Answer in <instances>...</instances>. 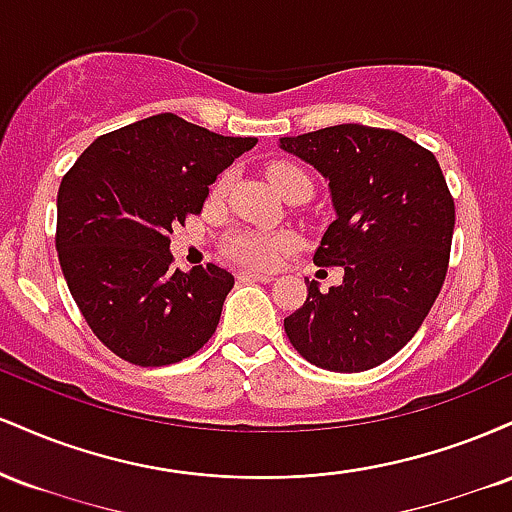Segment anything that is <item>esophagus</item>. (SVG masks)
I'll return each instance as SVG.
<instances>
[{
	"mask_svg": "<svg viewBox=\"0 0 512 512\" xmlns=\"http://www.w3.org/2000/svg\"><path fill=\"white\" fill-rule=\"evenodd\" d=\"M240 279L262 281V284H269V281H274V276L272 274H260V272H240Z\"/></svg>",
	"mask_w": 512,
	"mask_h": 512,
	"instance_id": "esophagus-1",
	"label": "esophagus"
}]
</instances>
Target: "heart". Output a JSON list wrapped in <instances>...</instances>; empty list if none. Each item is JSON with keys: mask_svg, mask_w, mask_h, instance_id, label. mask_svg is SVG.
Returning a JSON list of instances; mask_svg holds the SVG:
<instances>
[{"mask_svg": "<svg viewBox=\"0 0 512 512\" xmlns=\"http://www.w3.org/2000/svg\"><path fill=\"white\" fill-rule=\"evenodd\" d=\"M293 175H305L301 168L291 163H274L267 170V178L272 182L274 190H279L286 180ZM228 175H221L214 185V195H223L228 187ZM293 238L289 233H267V231H240L228 240V255L236 257L238 262L252 264V267H274L286 252L291 250Z\"/></svg>", "mask_w": 512, "mask_h": 512, "instance_id": "heart-1", "label": "heart"}]
</instances>
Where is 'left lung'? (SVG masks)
Wrapping results in <instances>:
<instances>
[{"label":"left lung","instance_id":"left-lung-1","mask_svg":"<svg viewBox=\"0 0 512 512\" xmlns=\"http://www.w3.org/2000/svg\"><path fill=\"white\" fill-rule=\"evenodd\" d=\"M279 149L330 182L334 221L313 262L344 281L284 320L293 349L317 368L361 373L414 337L450 260L455 202L436 156L392 129L334 125L281 137Z\"/></svg>","mask_w":512,"mask_h":512}]
</instances>
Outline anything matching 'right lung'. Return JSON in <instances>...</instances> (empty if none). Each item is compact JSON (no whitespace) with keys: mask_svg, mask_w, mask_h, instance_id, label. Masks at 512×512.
I'll return each instance as SVG.
<instances>
[{"mask_svg":"<svg viewBox=\"0 0 512 512\" xmlns=\"http://www.w3.org/2000/svg\"><path fill=\"white\" fill-rule=\"evenodd\" d=\"M255 144L161 113L98 137L64 175L55 240L62 274L113 354L168 366L216 332L236 279L216 264L173 269L168 236Z\"/></svg>","mask_w":512,"mask_h":512,"instance_id":"1","label":"right lung"}]
</instances>
